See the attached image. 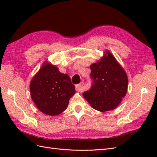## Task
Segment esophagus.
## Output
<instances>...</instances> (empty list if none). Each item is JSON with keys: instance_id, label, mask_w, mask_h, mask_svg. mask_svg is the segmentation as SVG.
I'll return each mask as SVG.
<instances>
[{"instance_id": "esophagus-1", "label": "esophagus", "mask_w": 157, "mask_h": 157, "mask_svg": "<svg viewBox=\"0 0 157 157\" xmlns=\"http://www.w3.org/2000/svg\"><path fill=\"white\" fill-rule=\"evenodd\" d=\"M84 85V82H81L80 83H79L78 84L76 85V88H77V90L78 92H82V86Z\"/></svg>"}]
</instances>
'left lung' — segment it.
Instances as JSON below:
<instances>
[{
  "instance_id": "1",
  "label": "left lung",
  "mask_w": 157,
  "mask_h": 157,
  "mask_svg": "<svg viewBox=\"0 0 157 157\" xmlns=\"http://www.w3.org/2000/svg\"><path fill=\"white\" fill-rule=\"evenodd\" d=\"M92 87L83 93L94 109L105 112L113 110L126 96L128 77L125 71L109 51L98 62L90 66Z\"/></svg>"
}]
</instances>
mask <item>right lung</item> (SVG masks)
Here are the masks:
<instances>
[{
	"mask_svg": "<svg viewBox=\"0 0 157 157\" xmlns=\"http://www.w3.org/2000/svg\"><path fill=\"white\" fill-rule=\"evenodd\" d=\"M30 92L32 100L42 113L56 116L67 108L75 89L68 75L46 62L31 80Z\"/></svg>",
	"mask_w": 157,
	"mask_h": 157,
	"instance_id": "add662e5",
	"label": "right lung"
}]
</instances>
